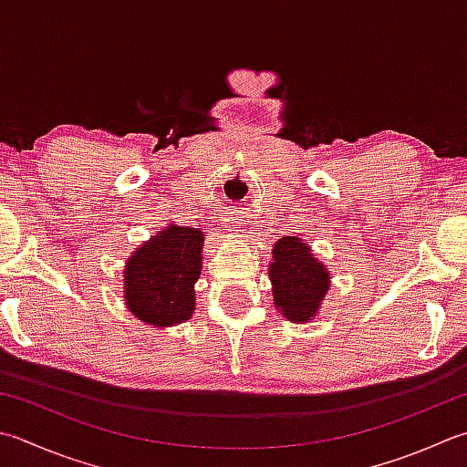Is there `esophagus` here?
Segmentation results:
<instances>
[{"label":"esophagus","mask_w":467,"mask_h":467,"mask_svg":"<svg viewBox=\"0 0 467 467\" xmlns=\"http://www.w3.org/2000/svg\"><path fill=\"white\" fill-rule=\"evenodd\" d=\"M231 226H234V224H228V228H226V231H233V228Z\"/></svg>","instance_id":"1"}]
</instances>
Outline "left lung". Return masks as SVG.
<instances>
[{
  "label": "left lung",
  "mask_w": 467,
  "mask_h": 467,
  "mask_svg": "<svg viewBox=\"0 0 467 467\" xmlns=\"http://www.w3.org/2000/svg\"><path fill=\"white\" fill-rule=\"evenodd\" d=\"M269 279L277 312L296 324L314 319L330 289V273L297 236H283L273 246Z\"/></svg>",
  "instance_id": "1"
}]
</instances>
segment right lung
<instances>
[{"instance_id": "obj_1", "label": "right lung", "mask_w": 467, "mask_h": 467, "mask_svg": "<svg viewBox=\"0 0 467 467\" xmlns=\"http://www.w3.org/2000/svg\"><path fill=\"white\" fill-rule=\"evenodd\" d=\"M204 234L170 224L143 243L125 265L123 297L141 322L168 327L194 314V283L202 271Z\"/></svg>"}]
</instances>
